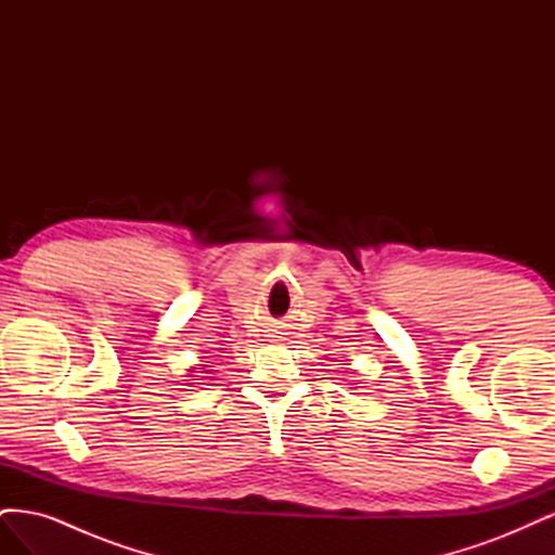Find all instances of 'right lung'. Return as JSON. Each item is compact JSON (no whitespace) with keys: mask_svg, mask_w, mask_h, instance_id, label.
I'll return each instance as SVG.
<instances>
[{"mask_svg":"<svg viewBox=\"0 0 555 555\" xmlns=\"http://www.w3.org/2000/svg\"><path fill=\"white\" fill-rule=\"evenodd\" d=\"M190 373H194V371H190Z\"/></svg>","mask_w":555,"mask_h":555,"instance_id":"obj_1","label":"right lung"}]
</instances>
